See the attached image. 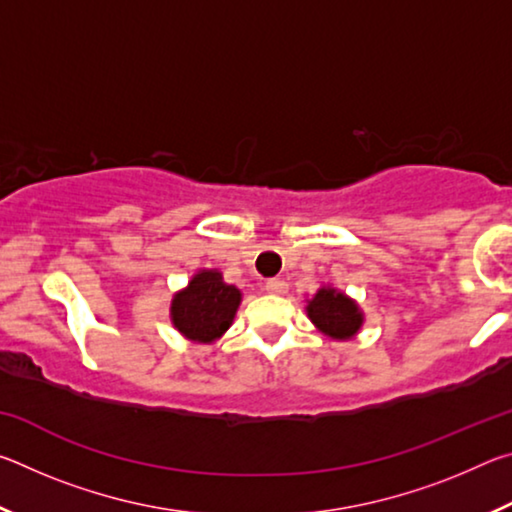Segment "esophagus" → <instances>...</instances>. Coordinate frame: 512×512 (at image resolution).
Wrapping results in <instances>:
<instances>
[{
    "label": "esophagus",
    "mask_w": 512,
    "mask_h": 512,
    "mask_svg": "<svg viewBox=\"0 0 512 512\" xmlns=\"http://www.w3.org/2000/svg\"><path fill=\"white\" fill-rule=\"evenodd\" d=\"M264 289L268 293H275V296H280V293H287L289 287H287V282H284V280H277V277H273V280H266Z\"/></svg>",
    "instance_id": "obj_1"
}]
</instances>
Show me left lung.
<instances>
[{
  "instance_id": "8db88e82",
  "label": "left lung",
  "mask_w": 512,
  "mask_h": 512,
  "mask_svg": "<svg viewBox=\"0 0 512 512\" xmlns=\"http://www.w3.org/2000/svg\"><path fill=\"white\" fill-rule=\"evenodd\" d=\"M307 316L320 332L336 341L352 339L363 325L357 302L332 287H320L316 296L307 300Z\"/></svg>"
}]
</instances>
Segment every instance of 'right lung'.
Returning a JSON list of instances; mask_svg holds the SVG:
<instances>
[{"instance_id":"obj_1","label":"right lung","mask_w":512,"mask_h":512,"mask_svg":"<svg viewBox=\"0 0 512 512\" xmlns=\"http://www.w3.org/2000/svg\"><path fill=\"white\" fill-rule=\"evenodd\" d=\"M241 302L235 284L223 282L216 268L198 271L171 300V323L185 339L214 343L228 332Z\"/></svg>"}]
</instances>
